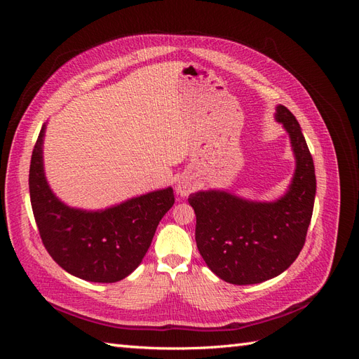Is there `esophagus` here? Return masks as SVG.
Here are the masks:
<instances>
[{
	"instance_id": "obj_1",
	"label": "esophagus",
	"mask_w": 359,
	"mask_h": 359,
	"mask_svg": "<svg viewBox=\"0 0 359 359\" xmlns=\"http://www.w3.org/2000/svg\"><path fill=\"white\" fill-rule=\"evenodd\" d=\"M177 194H180V196H189V194L194 190V181L190 178V177H182L178 180L177 182Z\"/></svg>"
}]
</instances>
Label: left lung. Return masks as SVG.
<instances>
[{
    "instance_id": "obj_1",
    "label": "left lung",
    "mask_w": 359,
    "mask_h": 359,
    "mask_svg": "<svg viewBox=\"0 0 359 359\" xmlns=\"http://www.w3.org/2000/svg\"><path fill=\"white\" fill-rule=\"evenodd\" d=\"M276 121L290 139L295 172L283 196L250 201L227 190L191 193L196 244L205 264L232 285H256L286 271L306 243L316 196L313 158L297 118L283 104Z\"/></svg>"
}]
</instances>
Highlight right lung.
<instances>
[{"label":"right lung","mask_w":359,"mask_h":359,"mask_svg":"<svg viewBox=\"0 0 359 359\" xmlns=\"http://www.w3.org/2000/svg\"><path fill=\"white\" fill-rule=\"evenodd\" d=\"M43 124L31 156L29 198L41 241L69 274L115 283L142 262L160 220L175 203L172 187L149 191L104 210L73 208L52 191L43 165Z\"/></svg>","instance_id":"right-lung-1"}]
</instances>
